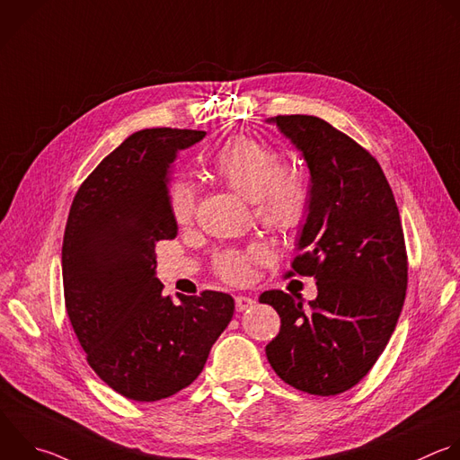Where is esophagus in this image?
Segmentation results:
<instances>
[{
  "mask_svg": "<svg viewBox=\"0 0 460 460\" xmlns=\"http://www.w3.org/2000/svg\"><path fill=\"white\" fill-rule=\"evenodd\" d=\"M234 303H236V311H238V313H243V311H247V309L252 307L254 299L249 297V296H236V297H234Z\"/></svg>",
  "mask_w": 460,
  "mask_h": 460,
  "instance_id": "34e87169",
  "label": "esophagus"
}]
</instances>
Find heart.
Wrapping results in <instances>:
<instances>
[{
    "label": "heart",
    "instance_id": "1",
    "mask_svg": "<svg viewBox=\"0 0 460 460\" xmlns=\"http://www.w3.org/2000/svg\"><path fill=\"white\" fill-rule=\"evenodd\" d=\"M281 164L279 151L254 137L226 140L206 161V168L226 186L252 202L258 220L272 231H297L309 218L313 188L307 173L294 164ZM170 209L179 226H188L197 211V191L191 182L177 179L168 191ZM263 245L224 249L213 256V270L229 283H242L254 261H267Z\"/></svg>",
    "mask_w": 460,
    "mask_h": 460
}]
</instances>
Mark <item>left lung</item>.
<instances>
[{
	"mask_svg": "<svg viewBox=\"0 0 460 460\" xmlns=\"http://www.w3.org/2000/svg\"><path fill=\"white\" fill-rule=\"evenodd\" d=\"M270 120L311 170L313 206L287 276H314L318 297L305 307L283 290L260 296L281 322L265 354L296 390L338 395L370 372L402 311L408 256L401 217L379 163L354 138L314 115Z\"/></svg>",
	"mask_w": 460,
	"mask_h": 460,
	"instance_id": "left-lung-1",
	"label": "left lung"
}]
</instances>
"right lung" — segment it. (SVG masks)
I'll use <instances>...</instances> for the list:
<instances>
[{"instance_id":"obj_1","label":"right lung","mask_w":460,"mask_h":460,"mask_svg":"<svg viewBox=\"0 0 460 460\" xmlns=\"http://www.w3.org/2000/svg\"><path fill=\"white\" fill-rule=\"evenodd\" d=\"M206 131L129 135L79 186L63 236L65 305L93 372L138 402L175 395L202 372L234 299L218 290L163 294L155 245L177 236L168 200L179 149Z\"/></svg>"}]
</instances>
